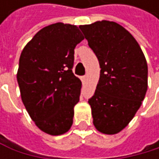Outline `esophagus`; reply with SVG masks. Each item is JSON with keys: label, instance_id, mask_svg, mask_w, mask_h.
<instances>
[{"label": "esophagus", "instance_id": "34e87169", "mask_svg": "<svg viewBox=\"0 0 159 159\" xmlns=\"http://www.w3.org/2000/svg\"><path fill=\"white\" fill-rule=\"evenodd\" d=\"M81 80H82V82H83V83H85V82H86V80H87V76H83V77H81Z\"/></svg>", "mask_w": 159, "mask_h": 159}]
</instances>
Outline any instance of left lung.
<instances>
[{
	"instance_id": "left-lung-1",
	"label": "left lung",
	"mask_w": 159,
	"mask_h": 159,
	"mask_svg": "<svg viewBox=\"0 0 159 159\" xmlns=\"http://www.w3.org/2000/svg\"><path fill=\"white\" fill-rule=\"evenodd\" d=\"M100 65L94 95L89 99L96 130L115 134L126 128L144 100L148 66L134 36L115 22L79 26Z\"/></svg>"
}]
</instances>
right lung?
<instances>
[{
    "label": "right lung",
    "mask_w": 159,
    "mask_h": 159,
    "mask_svg": "<svg viewBox=\"0 0 159 159\" xmlns=\"http://www.w3.org/2000/svg\"><path fill=\"white\" fill-rule=\"evenodd\" d=\"M84 37L76 25L56 23L34 35L24 48L17 72L24 105L41 131L68 132L82 83L72 72L74 48Z\"/></svg>",
    "instance_id": "1"
}]
</instances>
